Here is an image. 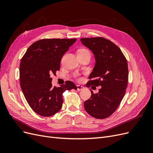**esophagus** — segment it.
Masks as SVG:
<instances>
[{
    "instance_id": "34e87169",
    "label": "esophagus",
    "mask_w": 153,
    "mask_h": 153,
    "mask_svg": "<svg viewBox=\"0 0 153 153\" xmlns=\"http://www.w3.org/2000/svg\"><path fill=\"white\" fill-rule=\"evenodd\" d=\"M76 87H77V91H82V90H83V89H84V87L82 86V85H77Z\"/></svg>"
}]
</instances>
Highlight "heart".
Instances as JSON below:
<instances>
[{"label": "heart", "instance_id": "b5f03b06", "mask_svg": "<svg viewBox=\"0 0 153 153\" xmlns=\"http://www.w3.org/2000/svg\"><path fill=\"white\" fill-rule=\"evenodd\" d=\"M78 52H88V53H90V52L87 49L85 48H82L80 50H78ZM76 76H78V75H76Z\"/></svg>", "mask_w": 153, "mask_h": 153}]
</instances>
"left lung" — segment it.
Wrapping results in <instances>:
<instances>
[{
	"label": "left lung",
	"mask_w": 153,
	"mask_h": 153,
	"mask_svg": "<svg viewBox=\"0 0 153 153\" xmlns=\"http://www.w3.org/2000/svg\"><path fill=\"white\" fill-rule=\"evenodd\" d=\"M82 43L94 55L96 64L87 87L100 86L98 93L91 91L84 102L86 112L96 119L110 116L121 103L128 81L126 57L116 45L102 37L81 38Z\"/></svg>",
	"instance_id": "left-lung-1"
}]
</instances>
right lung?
I'll return each instance as SVG.
<instances>
[{
	"label": "right lung",
	"instance_id": "add662e5",
	"mask_svg": "<svg viewBox=\"0 0 153 153\" xmlns=\"http://www.w3.org/2000/svg\"><path fill=\"white\" fill-rule=\"evenodd\" d=\"M76 39H43L32 44L20 64L22 91L27 103L41 116L49 117L61 109L62 94L77 89L71 81L61 87H52V75L60 69L64 54Z\"/></svg>",
	"mask_w": 153,
	"mask_h": 153
}]
</instances>
